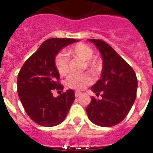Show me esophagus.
<instances>
[{
    "label": "esophagus",
    "mask_w": 153,
    "mask_h": 153,
    "mask_svg": "<svg viewBox=\"0 0 153 153\" xmlns=\"http://www.w3.org/2000/svg\"><path fill=\"white\" fill-rule=\"evenodd\" d=\"M81 94H82V93H81V92H79V91H76L75 92V97H78L79 95H81Z\"/></svg>",
    "instance_id": "34e87169"
}]
</instances>
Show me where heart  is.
Masks as SVG:
<instances>
[{
  "label": "heart",
  "mask_w": 153,
  "mask_h": 153,
  "mask_svg": "<svg viewBox=\"0 0 153 153\" xmlns=\"http://www.w3.org/2000/svg\"><path fill=\"white\" fill-rule=\"evenodd\" d=\"M93 50L91 47L83 43H78L70 47L68 49V54L75 59L84 61L86 68L93 74H99L102 70V60L98 56L93 55ZM55 67L61 76H66L69 73V57L64 53H59L54 58ZM93 78L90 74H83L81 75L69 76L66 80L68 87L76 90L85 89L87 86L93 83Z\"/></svg>",
  "instance_id": "1"
}]
</instances>
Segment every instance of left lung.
I'll use <instances>...</instances> for the list:
<instances>
[{
	"instance_id": "8db88e82",
	"label": "left lung",
	"mask_w": 153,
	"mask_h": 153,
	"mask_svg": "<svg viewBox=\"0 0 153 153\" xmlns=\"http://www.w3.org/2000/svg\"><path fill=\"white\" fill-rule=\"evenodd\" d=\"M102 56L101 78L91 87L102 100L91 97L86 108L88 118L100 126L109 127L120 123L129 113L135 102L137 78L133 69L110 45L102 40L88 39Z\"/></svg>"
}]
</instances>
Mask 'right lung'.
Listing matches in <instances>:
<instances>
[{"mask_svg": "<svg viewBox=\"0 0 153 153\" xmlns=\"http://www.w3.org/2000/svg\"><path fill=\"white\" fill-rule=\"evenodd\" d=\"M78 41L70 38H51L25 61L17 76V93L28 117L36 124L54 126L65 120L75 100L71 89L66 92L60 83L54 58L66 46ZM61 92L59 97L52 91Z\"/></svg>", "mask_w": 153, "mask_h": 153, "instance_id": "add662e5", "label": "right lung"}]
</instances>
